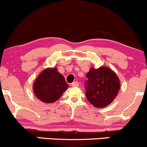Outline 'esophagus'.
I'll return each instance as SVG.
<instances>
[{
  "mask_svg": "<svg viewBox=\"0 0 147 147\" xmlns=\"http://www.w3.org/2000/svg\"><path fill=\"white\" fill-rule=\"evenodd\" d=\"M71 86H79V83H78L77 80H76V81H74L71 83Z\"/></svg>",
  "mask_w": 147,
  "mask_h": 147,
  "instance_id": "esophagus-1",
  "label": "esophagus"
}]
</instances>
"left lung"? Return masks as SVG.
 Returning <instances> with one entry per match:
<instances>
[{
    "label": "left lung",
    "instance_id": "left-lung-1",
    "mask_svg": "<svg viewBox=\"0 0 147 147\" xmlns=\"http://www.w3.org/2000/svg\"><path fill=\"white\" fill-rule=\"evenodd\" d=\"M85 83L87 99L94 107L103 108L113 101L120 89V81L116 74L109 68L92 69L87 74Z\"/></svg>",
    "mask_w": 147,
    "mask_h": 147
}]
</instances>
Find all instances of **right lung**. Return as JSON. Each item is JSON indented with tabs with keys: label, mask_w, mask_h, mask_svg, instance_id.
<instances>
[{
	"label": "right lung",
	"mask_w": 147,
	"mask_h": 147,
	"mask_svg": "<svg viewBox=\"0 0 147 147\" xmlns=\"http://www.w3.org/2000/svg\"><path fill=\"white\" fill-rule=\"evenodd\" d=\"M68 88L64 76L55 69H47L38 76L34 84L36 97L45 103H53Z\"/></svg>",
	"instance_id": "add662e5"
}]
</instances>
